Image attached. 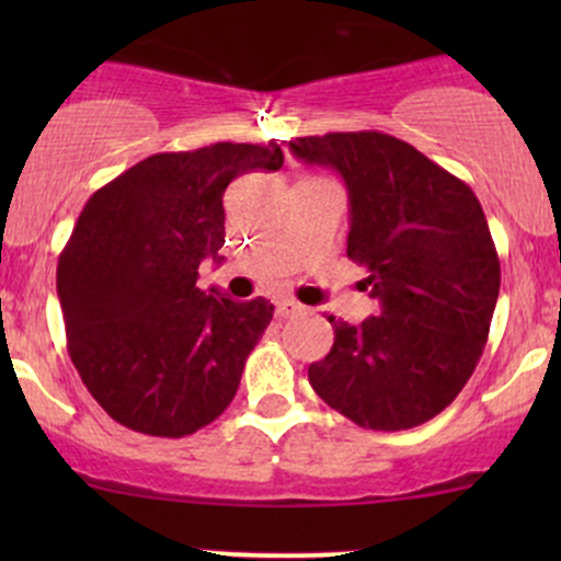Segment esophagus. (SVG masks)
Wrapping results in <instances>:
<instances>
[{
  "label": "esophagus",
  "instance_id": "34e87169",
  "mask_svg": "<svg viewBox=\"0 0 561 561\" xmlns=\"http://www.w3.org/2000/svg\"><path fill=\"white\" fill-rule=\"evenodd\" d=\"M298 311H302V306L298 300H293V298L276 300V317H279V319L293 317V313H298Z\"/></svg>",
  "mask_w": 561,
  "mask_h": 561
}]
</instances>
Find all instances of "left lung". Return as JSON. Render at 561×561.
<instances>
[{
  "label": "left lung",
  "instance_id": "left-lung-1",
  "mask_svg": "<svg viewBox=\"0 0 561 561\" xmlns=\"http://www.w3.org/2000/svg\"><path fill=\"white\" fill-rule=\"evenodd\" d=\"M289 150L332 165L351 197L347 259L379 317H330L332 351L308 382L366 430H411L454 403L488 343L501 263L469 184L382 131L300 137Z\"/></svg>",
  "mask_w": 561,
  "mask_h": 561
}]
</instances>
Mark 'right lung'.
<instances>
[{"mask_svg":"<svg viewBox=\"0 0 561 561\" xmlns=\"http://www.w3.org/2000/svg\"><path fill=\"white\" fill-rule=\"evenodd\" d=\"M282 163L276 141H216L139 160L87 199L57 261V295L70 362L118 424L184 437L231 403L274 306L203 293L197 268L221 261L227 186Z\"/></svg>","mask_w":561,"mask_h":561,"instance_id":"right-lung-1","label":"right lung"}]
</instances>
